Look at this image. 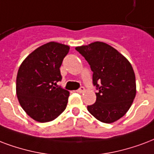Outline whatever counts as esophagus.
<instances>
[{
	"label": "esophagus",
	"mask_w": 154,
	"mask_h": 154,
	"mask_svg": "<svg viewBox=\"0 0 154 154\" xmlns=\"http://www.w3.org/2000/svg\"><path fill=\"white\" fill-rule=\"evenodd\" d=\"M84 91H85V88L83 87V86H81V87L77 90V93H83Z\"/></svg>",
	"instance_id": "1"
}]
</instances>
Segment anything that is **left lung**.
Masks as SVG:
<instances>
[{
    "mask_svg": "<svg viewBox=\"0 0 154 154\" xmlns=\"http://www.w3.org/2000/svg\"><path fill=\"white\" fill-rule=\"evenodd\" d=\"M90 64L93 85L98 90L96 102L87 106L91 115L110 124L126 114L136 96V77L132 65L119 51L103 42L76 48Z\"/></svg>",
    "mask_w": 154,
    "mask_h": 154,
    "instance_id": "1",
    "label": "left lung"
}]
</instances>
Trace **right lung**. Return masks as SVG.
<instances>
[{"label":"right lung","instance_id":"obj_1","mask_svg":"<svg viewBox=\"0 0 154 154\" xmlns=\"http://www.w3.org/2000/svg\"><path fill=\"white\" fill-rule=\"evenodd\" d=\"M69 51V46L50 42L35 49L19 67L17 99L36 121H51L66 108L69 92L56 83L62 79L60 67Z\"/></svg>","mask_w":154,"mask_h":154}]
</instances>
